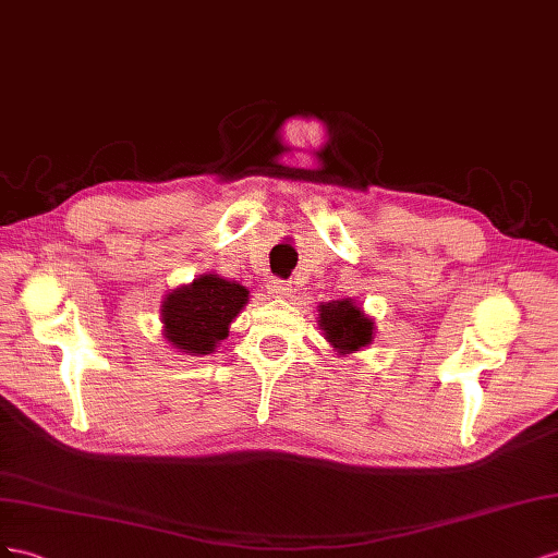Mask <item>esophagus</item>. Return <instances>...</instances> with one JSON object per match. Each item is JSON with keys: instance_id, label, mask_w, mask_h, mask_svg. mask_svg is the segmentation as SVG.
Returning <instances> with one entry per match:
<instances>
[{"instance_id": "esophagus-1", "label": "esophagus", "mask_w": 558, "mask_h": 558, "mask_svg": "<svg viewBox=\"0 0 558 558\" xmlns=\"http://www.w3.org/2000/svg\"><path fill=\"white\" fill-rule=\"evenodd\" d=\"M268 290L274 292L276 296H290L292 294V282L290 280H282V278H274L268 284Z\"/></svg>"}]
</instances>
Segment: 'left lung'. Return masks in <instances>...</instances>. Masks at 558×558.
Segmentation results:
<instances>
[{
	"mask_svg": "<svg viewBox=\"0 0 558 558\" xmlns=\"http://www.w3.org/2000/svg\"><path fill=\"white\" fill-rule=\"evenodd\" d=\"M320 327L327 341L343 355L372 343L374 323L348 299L320 306Z\"/></svg>",
	"mask_w": 558,
	"mask_h": 558,
	"instance_id": "left-lung-1",
	"label": "left lung"
}]
</instances>
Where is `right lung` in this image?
Listing matches in <instances>:
<instances>
[{
    "mask_svg": "<svg viewBox=\"0 0 558 558\" xmlns=\"http://www.w3.org/2000/svg\"><path fill=\"white\" fill-rule=\"evenodd\" d=\"M247 304L243 284L219 276H201L191 284L174 290L163 301L166 339L182 353L208 355L227 339L233 317Z\"/></svg>",
    "mask_w": 558,
    "mask_h": 558,
    "instance_id": "add662e5",
    "label": "right lung"
}]
</instances>
